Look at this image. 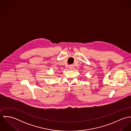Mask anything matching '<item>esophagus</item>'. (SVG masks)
<instances>
[{
    "label": "esophagus",
    "instance_id": "obj_1",
    "mask_svg": "<svg viewBox=\"0 0 131 131\" xmlns=\"http://www.w3.org/2000/svg\"><path fill=\"white\" fill-rule=\"evenodd\" d=\"M69 68L70 69H72L73 68V66L72 65H70V66H69Z\"/></svg>",
    "mask_w": 131,
    "mask_h": 131
}]
</instances>
